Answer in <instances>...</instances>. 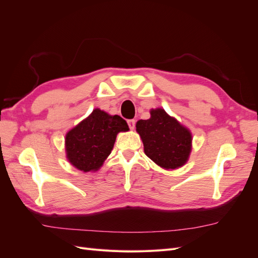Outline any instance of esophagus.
Returning <instances> with one entry per match:
<instances>
[{"label": "esophagus", "instance_id": "34e87169", "mask_svg": "<svg viewBox=\"0 0 258 258\" xmlns=\"http://www.w3.org/2000/svg\"><path fill=\"white\" fill-rule=\"evenodd\" d=\"M128 126L131 130H134L135 127H136V120L135 119H129L128 120Z\"/></svg>", "mask_w": 258, "mask_h": 258}]
</instances>
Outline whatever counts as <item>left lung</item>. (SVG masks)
<instances>
[{"instance_id":"1","label":"left lung","mask_w":258,"mask_h":258,"mask_svg":"<svg viewBox=\"0 0 258 258\" xmlns=\"http://www.w3.org/2000/svg\"><path fill=\"white\" fill-rule=\"evenodd\" d=\"M150 113V118L140 119L136 124L145 155L166 170L183 167L191 153L190 130L161 107L152 108Z\"/></svg>"}]
</instances>
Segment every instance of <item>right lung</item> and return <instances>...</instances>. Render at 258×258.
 <instances>
[{
  "label": "right lung",
  "instance_id": "right-lung-1",
  "mask_svg": "<svg viewBox=\"0 0 258 258\" xmlns=\"http://www.w3.org/2000/svg\"><path fill=\"white\" fill-rule=\"evenodd\" d=\"M126 120L95 108L66 135L68 161L84 173L96 172L111 154L119 132L128 131Z\"/></svg>",
  "mask_w": 258,
  "mask_h": 258
}]
</instances>
